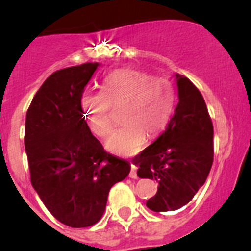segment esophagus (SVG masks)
<instances>
[{"label":"esophagus","mask_w":251,"mask_h":251,"mask_svg":"<svg viewBox=\"0 0 251 251\" xmlns=\"http://www.w3.org/2000/svg\"><path fill=\"white\" fill-rule=\"evenodd\" d=\"M130 178H137V168L135 165H131V171H130Z\"/></svg>","instance_id":"obj_1"}]
</instances>
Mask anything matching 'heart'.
Instances as JSON below:
<instances>
[{"label":"heart","mask_w":251,"mask_h":251,"mask_svg":"<svg viewBox=\"0 0 251 251\" xmlns=\"http://www.w3.org/2000/svg\"><path fill=\"white\" fill-rule=\"evenodd\" d=\"M177 94L166 76H152L136 69H119L107 74L101 90H85L80 109L89 130L106 137L112 130L111 107L123 105L124 124L107 139L106 147L114 153L132 156L144 149L147 137L165 131L175 114Z\"/></svg>","instance_id":"b5f03b06"}]
</instances>
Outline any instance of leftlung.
<instances>
[{
    "instance_id": "left-lung-1",
    "label": "left lung",
    "mask_w": 251,
    "mask_h": 251,
    "mask_svg": "<svg viewBox=\"0 0 251 251\" xmlns=\"http://www.w3.org/2000/svg\"><path fill=\"white\" fill-rule=\"evenodd\" d=\"M178 104L158 139L132 160L140 178L154 179L157 193L146 202L153 212L177 210L204 184L213 165V124L202 94L176 74Z\"/></svg>"
}]
</instances>
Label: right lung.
I'll return each mask as SVG.
<instances>
[{
    "label": "right lung",
    "mask_w": 251,
    "mask_h": 251,
    "mask_svg": "<svg viewBox=\"0 0 251 251\" xmlns=\"http://www.w3.org/2000/svg\"><path fill=\"white\" fill-rule=\"evenodd\" d=\"M99 63L53 73L39 88L25 116V147L30 182L60 223L85 228L100 221L107 194L131 170L107 153L80 109V97Z\"/></svg>",
    "instance_id": "obj_1"
}]
</instances>
